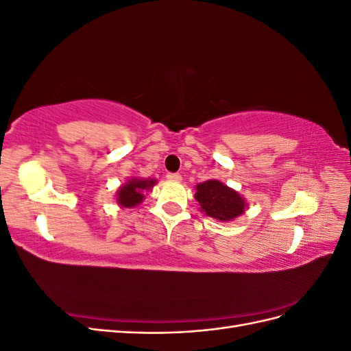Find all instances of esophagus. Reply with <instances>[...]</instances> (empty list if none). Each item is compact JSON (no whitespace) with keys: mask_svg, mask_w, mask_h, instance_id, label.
I'll return each mask as SVG.
<instances>
[{"mask_svg":"<svg viewBox=\"0 0 351 351\" xmlns=\"http://www.w3.org/2000/svg\"><path fill=\"white\" fill-rule=\"evenodd\" d=\"M167 178L169 180V182H182V176H180L178 173H168Z\"/></svg>","mask_w":351,"mask_h":351,"instance_id":"34e87169","label":"esophagus"}]
</instances>
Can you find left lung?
<instances>
[{
    "instance_id": "1",
    "label": "left lung",
    "mask_w": 351,
    "mask_h": 351,
    "mask_svg": "<svg viewBox=\"0 0 351 351\" xmlns=\"http://www.w3.org/2000/svg\"><path fill=\"white\" fill-rule=\"evenodd\" d=\"M195 189V199L199 202L200 212L219 222L236 219L249 208L246 199L237 190L228 187L219 180H206Z\"/></svg>"
}]
</instances>
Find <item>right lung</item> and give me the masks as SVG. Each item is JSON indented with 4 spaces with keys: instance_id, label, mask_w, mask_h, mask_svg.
<instances>
[{
    "instance_id": "obj_1",
    "label": "right lung",
    "mask_w": 351,
    "mask_h": 351,
    "mask_svg": "<svg viewBox=\"0 0 351 351\" xmlns=\"http://www.w3.org/2000/svg\"><path fill=\"white\" fill-rule=\"evenodd\" d=\"M156 184L155 178L132 177L115 192V202L121 208H136L145 200V193Z\"/></svg>"
}]
</instances>
